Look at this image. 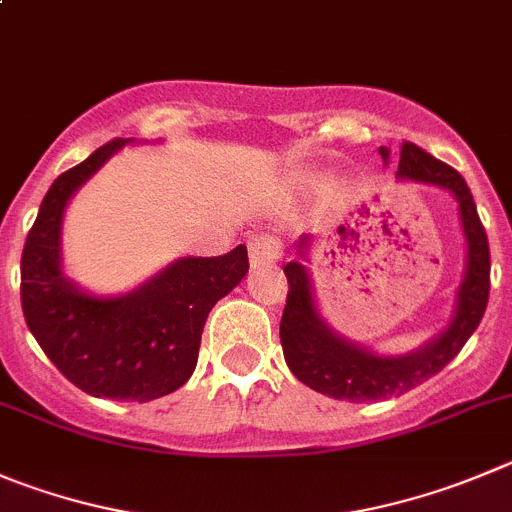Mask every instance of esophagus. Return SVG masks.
Returning <instances> with one entry per match:
<instances>
[{
  "mask_svg": "<svg viewBox=\"0 0 512 512\" xmlns=\"http://www.w3.org/2000/svg\"><path fill=\"white\" fill-rule=\"evenodd\" d=\"M283 257V240L275 237V234H255L250 240V265H270V262H278Z\"/></svg>",
  "mask_w": 512,
  "mask_h": 512,
  "instance_id": "34e87169",
  "label": "esophagus"
}]
</instances>
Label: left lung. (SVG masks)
<instances>
[{"label":"left lung","mask_w":512,"mask_h":512,"mask_svg":"<svg viewBox=\"0 0 512 512\" xmlns=\"http://www.w3.org/2000/svg\"><path fill=\"white\" fill-rule=\"evenodd\" d=\"M379 154L384 164H389V148L381 146ZM396 181L437 186L455 197L462 237H465V270L455 290V305L447 326L414 351L379 353L369 346H361L333 331L331 323L323 318L315 300L313 278L305 265L313 237L303 234L295 242L298 260L285 265L290 290L280 321V343H283L285 364L298 376V381L331 399L379 401L407 394L409 389L432 379L450 364L485 315L487 295H490V247H487L485 227L477 217L470 186L452 166L442 164L414 143L401 146Z\"/></svg>","instance_id":"obj_1"}]
</instances>
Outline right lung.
Masks as SVG:
<instances>
[{"mask_svg": "<svg viewBox=\"0 0 512 512\" xmlns=\"http://www.w3.org/2000/svg\"><path fill=\"white\" fill-rule=\"evenodd\" d=\"M131 143L116 138L57 176L27 234L19 293L27 328L65 379L90 396L154 401L191 379L209 310L242 283L250 262L237 245L222 257H176L128 293L80 288L62 265L65 212L80 186Z\"/></svg>", "mask_w": 512, "mask_h": 512, "instance_id": "obj_1", "label": "right lung"}]
</instances>
